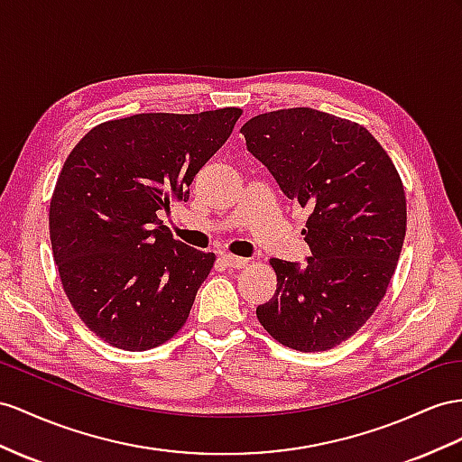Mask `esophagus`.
I'll list each match as a JSON object with an SVG mask.
<instances>
[{
	"label": "esophagus",
	"instance_id": "1",
	"mask_svg": "<svg viewBox=\"0 0 462 462\" xmlns=\"http://www.w3.org/2000/svg\"><path fill=\"white\" fill-rule=\"evenodd\" d=\"M222 262L226 267H232V269H244L247 265V259L244 257H238V255H232V254H222Z\"/></svg>",
	"mask_w": 462,
	"mask_h": 462
}]
</instances>
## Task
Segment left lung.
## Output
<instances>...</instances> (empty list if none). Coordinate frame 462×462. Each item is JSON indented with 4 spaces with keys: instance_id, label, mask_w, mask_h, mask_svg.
<instances>
[{
    "instance_id": "obj_1",
    "label": "left lung",
    "mask_w": 462,
    "mask_h": 462,
    "mask_svg": "<svg viewBox=\"0 0 462 462\" xmlns=\"http://www.w3.org/2000/svg\"><path fill=\"white\" fill-rule=\"evenodd\" d=\"M240 133L281 191L310 210V257L271 259L273 299L257 320L279 344L326 351L351 337L386 294L406 236V193L365 126L310 107L257 115Z\"/></svg>"
}]
</instances>
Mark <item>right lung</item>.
Listing matches in <instances>:
<instances>
[{
  "mask_svg": "<svg viewBox=\"0 0 462 462\" xmlns=\"http://www.w3.org/2000/svg\"><path fill=\"white\" fill-rule=\"evenodd\" d=\"M240 115L140 113L93 126L69 152L51 200L52 254L69 304L105 344L146 351L187 322L217 257L175 240L158 212L189 199Z\"/></svg>",
  "mask_w": 462,
  "mask_h": 462,
  "instance_id": "add662e5",
  "label": "right lung"
}]
</instances>
